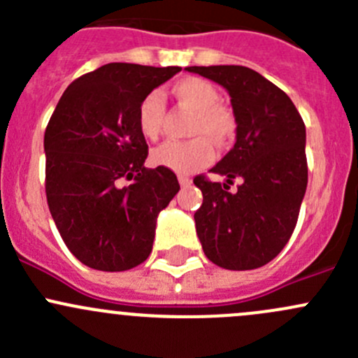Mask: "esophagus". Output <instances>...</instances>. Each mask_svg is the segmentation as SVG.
Instances as JSON below:
<instances>
[{"label":"esophagus","mask_w":358,"mask_h":358,"mask_svg":"<svg viewBox=\"0 0 358 358\" xmlns=\"http://www.w3.org/2000/svg\"><path fill=\"white\" fill-rule=\"evenodd\" d=\"M178 182H180V185H182V187H190L192 180H190L189 176H185V175H180L178 176Z\"/></svg>","instance_id":"obj_1"}]
</instances>
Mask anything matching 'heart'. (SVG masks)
Segmentation results:
<instances>
[{
  "mask_svg": "<svg viewBox=\"0 0 358 358\" xmlns=\"http://www.w3.org/2000/svg\"><path fill=\"white\" fill-rule=\"evenodd\" d=\"M169 95L183 109L194 112L190 117L189 140H168L152 150V162L180 175H190L213 161L211 142L227 147L237 135V117L230 107L222 103L215 85L201 78H183L169 86ZM164 102L157 93H150L140 102L136 126L143 138L156 140L164 126Z\"/></svg>",
  "mask_w": 358,
  "mask_h": 358,
  "instance_id": "heart-1",
  "label": "heart"
}]
</instances>
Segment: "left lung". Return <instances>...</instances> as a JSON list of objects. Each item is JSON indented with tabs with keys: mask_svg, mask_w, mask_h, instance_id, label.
Returning <instances> with one entry per match:
<instances>
[{
	"mask_svg": "<svg viewBox=\"0 0 358 358\" xmlns=\"http://www.w3.org/2000/svg\"><path fill=\"white\" fill-rule=\"evenodd\" d=\"M227 88L237 117V142L213 173L243 183L197 175L202 206L194 215L202 251L227 270H252L272 262L294 232L308 183L305 122L289 96L244 66L187 67Z\"/></svg>",
	"mask_w": 358,
	"mask_h": 358,
	"instance_id": "1",
	"label": "left lung"
}]
</instances>
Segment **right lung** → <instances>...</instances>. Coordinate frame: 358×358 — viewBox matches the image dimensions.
I'll return each mask as SVG.
<instances>
[{
  "label": "right lung",
  "instance_id": "right-lung-1",
  "mask_svg": "<svg viewBox=\"0 0 358 358\" xmlns=\"http://www.w3.org/2000/svg\"><path fill=\"white\" fill-rule=\"evenodd\" d=\"M182 67L107 64L72 81L45 131V190L69 251L124 272L152 251L156 218L180 190L171 169L145 168L140 102Z\"/></svg>",
  "mask_w": 358,
  "mask_h": 358
}]
</instances>
